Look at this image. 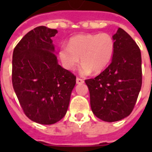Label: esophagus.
I'll return each mask as SVG.
<instances>
[{"label":"esophagus","mask_w":152,"mask_h":152,"mask_svg":"<svg viewBox=\"0 0 152 152\" xmlns=\"http://www.w3.org/2000/svg\"><path fill=\"white\" fill-rule=\"evenodd\" d=\"M83 82H84V81H83V80H82V79L79 78V77H77V78H76V83H77V84H81V83H83Z\"/></svg>","instance_id":"1"}]
</instances>
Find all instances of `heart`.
Masks as SVG:
<instances>
[{
	"instance_id": "b5f03b06",
	"label": "heart",
	"mask_w": 152,
	"mask_h": 152,
	"mask_svg": "<svg viewBox=\"0 0 152 152\" xmlns=\"http://www.w3.org/2000/svg\"><path fill=\"white\" fill-rule=\"evenodd\" d=\"M115 50V42L110 34H82L72 37L68 46H61L58 57L65 69L72 70L82 63L80 72L83 75L99 73L110 62Z\"/></svg>"
}]
</instances>
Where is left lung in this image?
<instances>
[{
  "instance_id": "left-lung-1",
  "label": "left lung",
  "mask_w": 152,
  "mask_h": 152,
  "mask_svg": "<svg viewBox=\"0 0 152 152\" xmlns=\"http://www.w3.org/2000/svg\"><path fill=\"white\" fill-rule=\"evenodd\" d=\"M113 38L115 50L110 64L95 78L85 80L93 113L107 122L120 121L132 113L142 85L139 46L120 27Z\"/></svg>"
}]
</instances>
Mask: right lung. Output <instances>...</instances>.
Listing matches in <instances>:
<instances>
[{
    "label": "right lung",
    "mask_w": 152,
    "mask_h": 152,
    "mask_svg": "<svg viewBox=\"0 0 152 152\" xmlns=\"http://www.w3.org/2000/svg\"><path fill=\"white\" fill-rule=\"evenodd\" d=\"M56 29L40 26L29 31L14 49L12 85L27 118L52 125L68 110L76 76L57 61L52 37Z\"/></svg>",
    "instance_id": "1"
}]
</instances>
